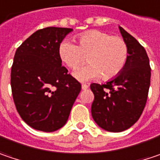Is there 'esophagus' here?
Returning <instances> with one entry per match:
<instances>
[{
	"instance_id": "obj_1",
	"label": "esophagus",
	"mask_w": 160,
	"mask_h": 160,
	"mask_svg": "<svg viewBox=\"0 0 160 160\" xmlns=\"http://www.w3.org/2000/svg\"><path fill=\"white\" fill-rule=\"evenodd\" d=\"M88 88H89V86H88V85H86V84H82V85H81V89H83V90L87 89Z\"/></svg>"
}]
</instances>
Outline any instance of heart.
<instances>
[{"mask_svg": "<svg viewBox=\"0 0 160 160\" xmlns=\"http://www.w3.org/2000/svg\"><path fill=\"white\" fill-rule=\"evenodd\" d=\"M78 45L65 39L59 44L58 55L66 66L75 69L87 56L88 65L76 69L73 76L80 81L98 79L109 80L118 75L128 60L126 42L107 32L93 30L77 36Z\"/></svg>", "mask_w": 160, "mask_h": 160, "instance_id": "b5f03b06", "label": "heart"}]
</instances>
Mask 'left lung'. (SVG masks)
<instances>
[{
	"label": "left lung",
	"instance_id": "obj_1",
	"mask_svg": "<svg viewBox=\"0 0 160 160\" xmlns=\"http://www.w3.org/2000/svg\"><path fill=\"white\" fill-rule=\"evenodd\" d=\"M118 29L128 48L127 62L105 84L90 85L94 94L92 118L99 127L110 132L126 130L138 121L145 108L151 76L145 49L122 27Z\"/></svg>",
	"mask_w": 160,
	"mask_h": 160
}]
</instances>
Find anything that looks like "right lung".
Returning <instances> with one entry per match:
<instances>
[{
	"label": "right lung",
	"instance_id": "right-lung-1",
	"mask_svg": "<svg viewBox=\"0 0 160 160\" xmlns=\"http://www.w3.org/2000/svg\"><path fill=\"white\" fill-rule=\"evenodd\" d=\"M73 30L48 27L32 34L15 52L11 86L17 111L34 129L56 131L67 122L81 89L61 66L58 47Z\"/></svg>",
	"mask_w": 160,
	"mask_h": 160
}]
</instances>
